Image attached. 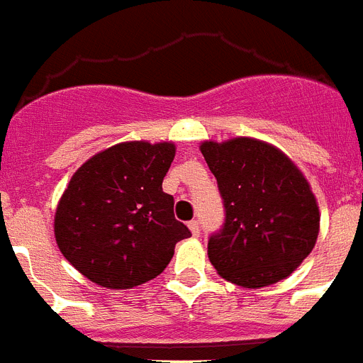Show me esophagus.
<instances>
[{
  "instance_id": "1",
  "label": "esophagus",
  "mask_w": 363,
  "mask_h": 363,
  "mask_svg": "<svg viewBox=\"0 0 363 363\" xmlns=\"http://www.w3.org/2000/svg\"><path fill=\"white\" fill-rule=\"evenodd\" d=\"M188 228H190V231L194 237H199V235H201V225H199V222H197V220L190 222V225H188Z\"/></svg>"
}]
</instances>
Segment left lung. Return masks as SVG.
I'll return each instance as SVG.
<instances>
[{
    "label": "left lung",
    "mask_w": 363,
    "mask_h": 363,
    "mask_svg": "<svg viewBox=\"0 0 363 363\" xmlns=\"http://www.w3.org/2000/svg\"><path fill=\"white\" fill-rule=\"evenodd\" d=\"M201 152L225 208L222 229L208 238L212 267L248 289L287 278L319 235V207L306 177L287 155L253 138L203 141Z\"/></svg>",
    "instance_id": "left-lung-1"
}]
</instances>
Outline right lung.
<instances>
[{
  "label": "right lung",
  "mask_w": 363,
  "mask_h": 363,
  "mask_svg": "<svg viewBox=\"0 0 363 363\" xmlns=\"http://www.w3.org/2000/svg\"><path fill=\"white\" fill-rule=\"evenodd\" d=\"M175 158L169 141H125L72 175L54 233L65 259L93 284L130 289L164 272L175 244L191 235L173 214L162 181Z\"/></svg>",
  "instance_id": "add662e5"
}]
</instances>
